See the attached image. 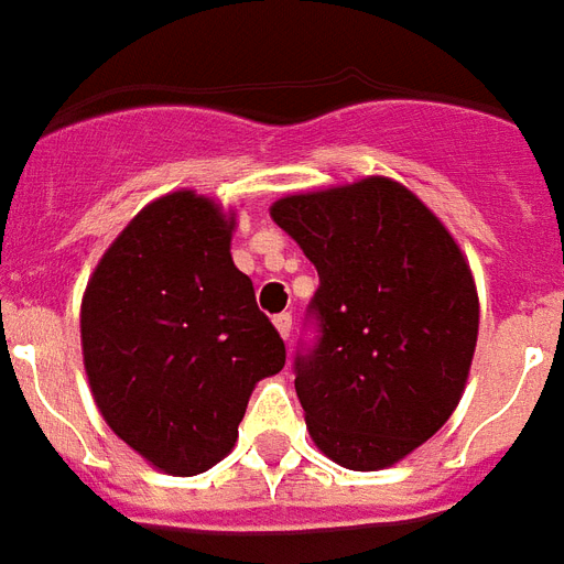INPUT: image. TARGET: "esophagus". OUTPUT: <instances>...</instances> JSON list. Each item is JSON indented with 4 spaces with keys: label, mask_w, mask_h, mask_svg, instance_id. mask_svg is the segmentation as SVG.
Listing matches in <instances>:
<instances>
[{
    "label": "esophagus",
    "mask_w": 564,
    "mask_h": 564,
    "mask_svg": "<svg viewBox=\"0 0 564 564\" xmlns=\"http://www.w3.org/2000/svg\"><path fill=\"white\" fill-rule=\"evenodd\" d=\"M273 326H276L279 337L288 340V337H291V314H276V317H273Z\"/></svg>",
    "instance_id": "obj_1"
}]
</instances>
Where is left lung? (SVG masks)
Wrapping results in <instances>:
<instances>
[{
  "label": "left lung",
  "instance_id": "8db88e82",
  "mask_svg": "<svg viewBox=\"0 0 564 564\" xmlns=\"http://www.w3.org/2000/svg\"><path fill=\"white\" fill-rule=\"evenodd\" d=\"M270 218L317 268V349L296 395L319 452L352 471L395 466L448 422L475 358L468 259L408 186L364 177L279 197Z\"/></svg>",
  "mask_w": 564,
  "mask_h": 564
}]
</instances>
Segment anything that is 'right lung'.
I'll return each mask as SVG.
<instances>
[{"instance_id": "right-lung-1", "label": "right lung", "mask_w": 564, "mask_h": 564, "mask_svg": "<svg viewBox=\"0 0 564 564\" xmlns=\"http://www.w3.org/2000/svg\"><path fill=\"white\" fill-rule=\"evenodd\" d=\"M236 209L177 188L121 229L80 300L89 390L112 434L165 475H200L232 452L285 344L229 245Z\"/></svg>"}]
</instances>
